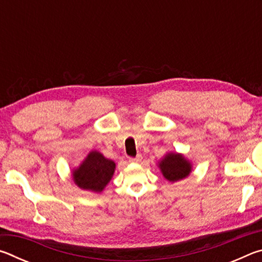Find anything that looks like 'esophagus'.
I'll return each instance as SVG.
<instances>
[{
  "mask_svg": "<svg viewBox=\"0 0 262 262\" xmlns=\"http://www.w3.org/2000/svg\"><path fill=\"white\" fill-rule=\"evenodd\" d=\"M142 159V155H137L135 158H129V162L130 163H140Z\"/></svg>",
  "mask_w": 262,
  "mask_h": 262,
  "instance_id": "esophagus-1",
  "label": "esophagus"
}]
</instances>
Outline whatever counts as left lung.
Listing matches in <instances>:
<instances>
[{"instance_id": "left-lung-1", "label": "left lung", "mask_w": 262, "mask_h": 262, "mask_svg": "<svg viewBox=\"0 0 262 262\" xmlns=\"http://www.w3.org/2000/svg\"><path fill=\"white\" fill-rule=\"evenodd\" d=\"M158 167L164 178L176 183L187 178L193 170V164L183 154L170 151L158 162Z\"/></svg>"}]
</instances>
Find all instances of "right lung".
Returning <instances> with one entry per match:
<instances>
[{"label": "right lung", "mask_w": 262, "mask_h": 262, "mask_svg": "<svg viewBox=\"0 0 262 262\" xmlns=\"http://www.w3.org/2000/svg\"><path fill=\"white\" fill-rule=\"evenodd\" d=\"M115 163L103 154L91 150L77 167L73 168L72 177L78 188L94 193H101L112 179Z\"/></svg>", "instance_id": "right-lung-1"}]
</instances>
